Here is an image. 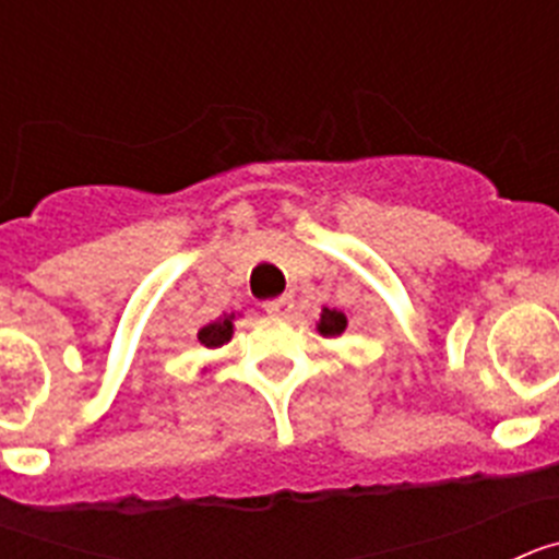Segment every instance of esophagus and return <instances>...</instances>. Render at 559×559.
<instances>
[{
	"label": "esophagus",
	"instance_id": "esophagus-1",
	"mask_svg": "<svg viewBox=\"0 0 559 559\" xmlns=\"http://www.w3.org/2000/svg\"><path fill=\"white\" fill-rule=\"evenodd\" d=\"M263 308H265V313H271V316H288L290 308H294V296H288V294L276 296V299H269Z\"/></svg>",
	"mask_w": 559,
	"mask_h": 559
}]
</instances>
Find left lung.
I'll return each instance as SVG.
<instances>
[{"mask_svg": "<svg viewBox=\"0 0 559 559\" xmlns=\"http://www.w3.org/2000/svg\"><path fill=\"white\" fill-rule=\"evenodd\" d=\"M347 330V316L341 313V310H322V319H319V333L322 335H341Z\"/></svg>", "mask_w": 559, "mask_h": 559, "instance_id": "8db88e82", "label": "left lung"}]
</instances>
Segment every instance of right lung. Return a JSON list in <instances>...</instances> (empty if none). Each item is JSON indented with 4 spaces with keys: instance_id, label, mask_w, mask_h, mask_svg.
<instances>
[{
    "instance_id": "1",
    "label": "right lung",
    "mask_w": 559,
    "mask_h": 559,
    "mask_svg": "<svg viewBox=\"0 0 559 559\" xmlns=\"http://www.w3.org/2000/svg\"><path fill=\"white\" fill-rule=\"evenodd\" d=\"M231 319L235 316H221L215 322H210L206 328L199 330V341L204 344L206 349H218L224 347L226 341L231 338Z\"/></svg>"
}]
</instances>
